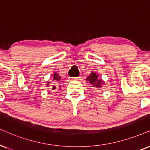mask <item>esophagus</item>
Masks as SVG:
<instances>
[{
	"instance_id": "1",
	"label": "esophagus",
	"mask_w": 150,
	"mask_h": 150,
	"mask_svg": "<svg viewBox=\"0 0 150 150\" xmlns=\"http://www.w3.org/2000/svg\"><path fill=\"white\" fill-rule=\"evenodd\" d=\"M79 79H80V77H73V78H72V80H73V81H77V80H79Z\"/></svg>"
}]
</instances>
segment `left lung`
Here are the masks:
<instances>
[{
    "label": "left lung",
    "instance_id": "8db88e82",
    "mask_svg": "<svg viewBox=\"0 0 150 150\" xmlns=\"http://www.w3.org/2000/svg\"><path fill=\"white\" fill-rule=\"evenodd\" d=\"M98 75H96V73H91V75L90 76L87 77L86 79L87 81H88L91 84L93 85L95 87H98V88H100L101 87V84L102 83V80L100 79V80H98ZM105 84V83H104Z\"/></svg>",
    "mask_w": 150,
    "mask_h": 150
}]
</instances>
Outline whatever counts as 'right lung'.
Masks as SVG:
<instances>
[{
	"instance_id": "right-lung-1",
	"label": "right lung",
	"mask_w": 150,
	"mask_h": 150,
	"mask_svg": "<svg viewBox=\"0 0 150 150\" xmlns=\"http://www.w3.org/2000/svg\"><path fill=\"white\" fill-rule=\"evenodd\" d=\"M53 79L54 80H56V81H59L60 79H61V77H60V76H59V75L57 73H54V75H53ZM47 84H49V82L48 81L47 82ZM49 84H47V86H48Z\"/></svg>"
}]
</instances>
